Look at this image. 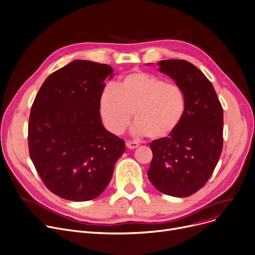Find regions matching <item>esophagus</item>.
<instances>
[{
	"instance_id": "obj_1",
	"label": "esophagus",
	"mask_w": 255,
	"mask_h": 255,
	"mask_svg": "<svg viewBox=\"0 0 255 255\" xmlns=\"http://www.w3.org/2000/svg\"><path fill=\"white\" fill-rule=\"evenodd\" d=\"M139 145L137 141H132V140H126V146L128 148H136Z\"/></svg>"
}]
</instances>
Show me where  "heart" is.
<instances>
[{"label":"heart","mask_w":255,"mask_h":255,"mask_svg":"<svg viewBox=\"0 0 255 255\" xmlns=\"http://www.w3.org/2000/svg\"><path fill=\"white\" fill-rule=\"evenodd\" d=\"M185 94L179 85L148 73L134 71L100 94L99 111L106 127L121 134L131 122L133 133L161 139L180 124L185 113Z\"/></svg>","instance_id":"heart-1"}]
</instances>
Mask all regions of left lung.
Listing matches in <instances>:
<instances>
[{"instance_id": "left-lung-1", "label": "left lung", "mask_w": 255, "mask_h": 255, "mask_svg": "<svg viewBox=\"0 0 255 255\" xmlns=\"http://www.w3.org/2000/svg\"><path fill=\"white\" fill-rule=\"evenodd\" d=\"M159 65L183 90L186 108L169 136L150 142L147 176L166 195L189 197L205 185L222 154L224 111L213 85L194 64L167 59Z\"/></svg>"}]
</instances>
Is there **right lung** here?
I'll return each mask as SVG.
<instances>
[{"instance_id": "obj_1", "label": "right lung", "mask_w": 255, "mask_h": 255, "mask_svg": "<svg viewBox=\"0 0 255 255\" xmlns=\"http://www.w3.org/2000/svg\"><path fill=\"white\" fill-rule=\"evenodd\" d=\"M108 64L75 60L51 74L30 109L29 157L46 188L71 201L98 197L111 181L125 141L105 129L99 98Z\"/></svg>"}]
</instances>
